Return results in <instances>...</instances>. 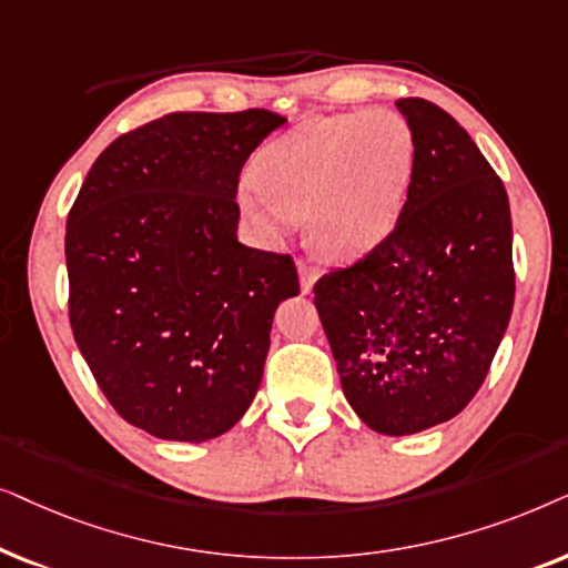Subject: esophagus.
<instances>
[{"label": "esophagus", "instance_id": "obj_1", "mask_svg": "<svg viewBox=\"0 0 568 568\" xmlns=\"http://www.w3.org/2000/svg\"><path fill=\"white\" fill-rule=\"evenodd\" d=\"M298 280H301V291L312 293L314 283L320 280V272H316V267H312V264L298 262Z\"/></svg>", "mask_w": 568, "mask_h": 568}]
</instances>
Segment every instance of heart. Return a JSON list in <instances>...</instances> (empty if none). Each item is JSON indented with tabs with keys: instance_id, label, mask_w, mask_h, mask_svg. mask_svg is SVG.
I'll use <instances>...</instances> for the list:
<instances>
[{
	"instance_id": "b5f03b06",
	"label": "heart",
	"mask_w": 568,
	"mask_h": 568,
	"mask_svg": "<svg viewBox=\"0 0 568 568\" xmlns=\"http://www.w3.org/2000/svg\"><path fill=\"white\" fill-rule=\"evenodd\" d=\"M418 161L403 113L312 119L272 142L241 189L246 215L272 233L306 217L308 244L322 260L351 264L376 252L405 213Z\"/></svg>"
}]
</instances>
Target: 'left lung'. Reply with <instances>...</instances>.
Returning <instances> with one entry per match:
<instances>
[{
  "instance_id": "left-lung-1",
  "label": "left lung",
  "mask_w": 568,
  "mask_h": 568,
  "mask_svg": "<svg viewBox=\"0 0 568 568\" xmlns=\"http://www.w3.org/2000/svg\"><path fill=\"white\" fill-rule=\"evenodd\" d=\"M397 109L418 145L405 213L376 252L314 285L347 403L384 436L463 413L514 306L501 179L436 103L399 98Z\"/></svg>"
}]
</instances>
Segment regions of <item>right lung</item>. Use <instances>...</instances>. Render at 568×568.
Listing matches in <instances>:
<instances>
[{"instance_id":"right-lung-1","label":"right lung","mask_w":568,"mask_h":568,"mask_svg":"<svg viewBox=\"0 0 568 568\" xmlns=\"http://www.w3.org/2000/svg\"><path fill=\"white\" fill-rule=\"evenodd\" d=\"M285 119L181 111L98 155L67 217L74 343L121 418L169 442H210L260 389L291 254L244 246L239 173Z\"/></svg>"}]
</instances>
